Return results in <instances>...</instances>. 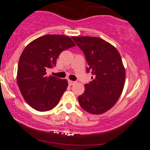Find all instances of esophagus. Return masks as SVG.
I'll return each instance as SVG.
<instances>
[{
  "label": "esophagus",
  "instance_id": "esophagus-1",
  "mask_svg": "<svg viewBox=\"0 0 150 150\" xmlns=\"http://www.w3.org/2000/svg\"><path fill=\"white\" fill-rule=\"evenodd\" d=\"M68 81H69V85H73V84H75V81H73L69 80Z\"/></svg>",
  "mask_w": 150,
  "mask_h": 150
}]
</instances>
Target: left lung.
<instances>
[{"label":"left lung","mask_w":150,"mask_h":150,"mask_svg":"<svg viewBox=\"0 0 150 150\" xmlns=\"http://www.w3.org/2000/svg\"><path fill=\"white\" fill-rule=\"evenodd\" d=\"M84 52L93 81L79 97L80 106L93 115L106 112L116 103L123 91L125 69L117 49L97 37H71Z\"/></svg>","instance_id":"obj_1"}]
</instances>
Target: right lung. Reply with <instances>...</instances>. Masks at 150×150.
Listing matches in <instances>:
<instances>
[{
	"instance_id": "right-lung-1",
	"label": "right lung",
	"mask_w": 150,
	"mask_h": 150,
	"mask_svg": "<svg viewBox=\"0 0 150 150\" xmlns=\"http://www.w3.org/2000/svg\"><path fill=\"white\" fill-rule=\"evenodd\" d=\"M75 46L68 36L46 35L25 47L19 58L16 79L23 98L34 109L49 111L59 103L68 81L48 76L47 70L56 66L57 59L63 50Z\"/></svg>"
}]
</instances>
